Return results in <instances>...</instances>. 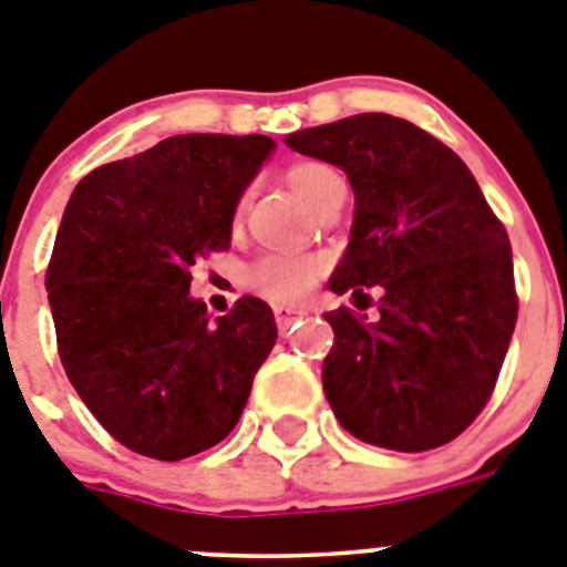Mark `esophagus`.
<instances>
[{"label":"esophagus","instance_id":"1","mask_svg":"<svg viewBox=\"0 0 567 567\" xmlns=\"http://www.w3.org/2000/svg\"><path fill=\"white\" fill-rule=\"evenodd\" d=\"M274 316H277L279 333H285V330H288L290 324H293V321L302 319L305 310L302 308H285V305H277V308H274Z\"/></svg>","mask_w":567,"mask_h":567}]
</instances>
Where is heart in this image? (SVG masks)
<instances>
[{"mask_svg": "<svg viewBox=\"0 0 567 567\" xmlns=\"http://www.w3.org/2000/svg\"><path fill=\"white\" fill-rule=\"evenodd\" d=\"M285 177L305 206H310L330 183L339 181L330 166L316 161L293 163ZM321 274H324V259L316 254H265L251 265L248 282L274 302H296L319 282Z\"/></svg>", "mask_w": 567, "mask_h": 567, "instance_id": "obj_1", "label": "heart"}]
</instances>
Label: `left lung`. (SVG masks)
Here are the masks:
<instances>
[{"label":"left lung","instance_id":"1","mask_svg":"<svg viewBox=\"0 0 567 567\" xmlns=\"http://www.w3.org/2000/svg\"><path fill=\"white\" fill-rule=\"evenodd\" d=\"M285 144L344 169L353 186L330 290L381 293L372 321L350 308L324 313L336 339L321 384L333 415L395 452L455 441L488 404L517 324L506 228L466 163L404 118L364 112Z\"/></svg>","mask_w":567,"mask_h":567}]
</instances>
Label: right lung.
I'll return each instance as SVG.
<instances>
[{"label":"right lung","mask_w":567,"mask_h":567,"mask_svg":"<svg viewBox=\"0 0 567 567\" xmlns=\"http://www.w3.org/2000/svg\"><path fill=\"white\" fill-rule=\"evenodd\" d=\"M271 150L265 135L166 137L90 172L64 208L44 279L61 364L137 455L217 446L277 341L257 296L212 319L188 293L195 259L231 246L239 197Z\"/></svg>","instance_id":"add662e5"}]
</instances>
